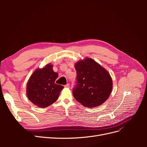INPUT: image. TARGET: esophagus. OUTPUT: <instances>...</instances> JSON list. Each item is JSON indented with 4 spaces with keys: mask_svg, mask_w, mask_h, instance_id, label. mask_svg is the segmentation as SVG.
I'll return each instance as SVG.
<instances>
[{
    "mask_svg": "<svg viewBox=\"0 0 147 147\" xmlns=\"http://www.w3.org/2000/svg\"><path fill=\"white\" fill-rule=\"evenodd\" d=\"M65 88H69L70 87V84L69 83H67L66 84V85H65V86H64Z\"/></svg>",
    "mask_w": 147,
    "mask_h": 147,
    "instance_id": "esophagus-1",
    "label": "esophagus"
}]
</instances>
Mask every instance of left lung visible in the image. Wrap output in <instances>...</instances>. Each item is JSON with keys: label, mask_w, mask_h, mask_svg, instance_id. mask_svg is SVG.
Returning a JSON list of instances; mask_svg holds the SVG:
<instances>
[{"label": "left lung", "mask_w": 147, "mask_h": 147, "mask_svg": "<svg viewBox=\"0 0 147 147\" xmlns=\"http://www.w3.org/2000/svg\"><path fill=\"white\" fill-rule=\"evenodd\" d=\"M75 68L77 81L73 90L75 99L88 108L104 104L113 88L112 79L108 71L88 57L75 63Z\"/></svg>", "instance_id": "1"}]
</instances>
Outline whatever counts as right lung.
I'll return each instance as SVG.
<instances>
[{"label":"right lung","instance_id":"1","mask_svg":"<svg viewBox=\"0 0 147 147\" xmlns=\"http://www.w3.org/2000/svg\"><path fill=\"white\" fill-rule=\"evenodd\" d=\"M53 65H46L37 68L31 75L26 86V94L30 101L40 108L50 106L58 99L64 86L55 83L58 74L54 72Z\"/></svg>","mask_w":147,"mask_h":147}]
</instances>
